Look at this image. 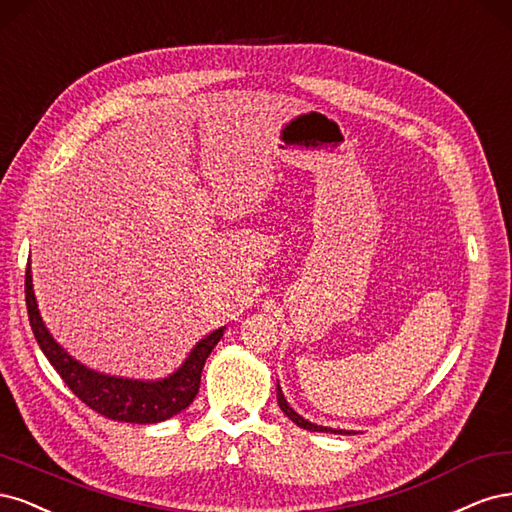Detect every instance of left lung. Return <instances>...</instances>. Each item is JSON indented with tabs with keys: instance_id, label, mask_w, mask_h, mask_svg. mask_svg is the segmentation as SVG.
Instances as JSON below:
<instances>
[{
	"instance_id": "1",
	"label": "left lung",
	"mask_w": 512,
	"mask_h": 512,
	"mask_svg": "<svg viewBox=\"0 0 512 512\" xmlns=\"http://www.w3.org/2000/svg\"><path fill=\"white\" fill-rule=\"evenodd\" d=\"M276 400H278V406H280V410L285 412V415L298 425V427H304V430H308V432H325V434H355V432H346V430H332V427H323V425H317V423H310L308 419H304L302 415H298V412H295L289 404H287V400H285V395H283V391H280V385H276Z\"/></svg>"
}]
</instances>
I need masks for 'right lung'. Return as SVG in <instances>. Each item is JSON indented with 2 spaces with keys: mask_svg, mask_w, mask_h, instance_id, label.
Wrapping results in <instances>:
<instances>
[{
  "mask_svg": "<svg viewBox=\"0 0 512 512\" xmlns=\"http://www.w3.org/2000/svg\"><path fill=\"white\" fill-rule=\"evenodd\" d=\"M25 302L31 332H34L46 359L63 378V383L72 389L78 400L95 412L125 423H159L185 410L200 391L206 359L225 332V327H219L202 338L193 346L183 366L170 376L159 378V381H134V378L110 376L82 366L51 336L40 317L29 263L25 272Z\"/></svg>",
  "mask_w": 512,
  "mask_h": 512,
  "instance_id": "add662e5",
  "label": "right lung"
}]
</instances>
